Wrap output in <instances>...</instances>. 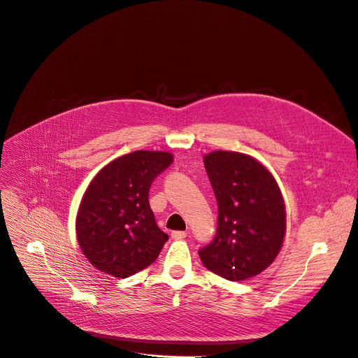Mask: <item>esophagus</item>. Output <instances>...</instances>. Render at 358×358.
<instances>
[{
    "instance_id": "obj_1",
    "label": "esophagus",
    "mask_w": 358,
    "mask_h": 358,
    "mask_svg": "<svg viewBox=\"0 0 358 358\" xmlns=\"http://www.w3.org/2000/svg\"><path fill=\"white\" fill-rule=\"evenodd\" d=\"M187 236L185 231H173L171 232V238L173 239H184Z\"/></svg>"
}]
</instances>
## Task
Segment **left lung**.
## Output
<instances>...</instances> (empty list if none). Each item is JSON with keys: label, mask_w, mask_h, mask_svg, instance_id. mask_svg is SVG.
<instances>
[{"label": "left lung", "mask_w": 358, "mask_h": 358, "mask_svg": "<svg viewBox=\"0 0 358 358\" xmlns=\"http://www.w3.org/2000/svg\"><path fill=\"white\" fill-rule=\"evenodd\" d=\"M203 166L218 202V228L198 250L201 262L232 282L257 276L276 259L286 234L279 185L264 164L242 152L213 151Z\"/></svg>", "instance_id": "obj_1"}]
</instances>
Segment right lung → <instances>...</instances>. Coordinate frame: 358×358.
<instances>
[{
    "label": "right lung",
    "mask_w": 358,
    "mask_h": 358,
    "mask_svg": "<svg viewBox=\"0 0 358 358\" xmlns=\"http://www.w3.org/2000/svg\"><path fill=\"white\" fill-rule=\"evenodd\" d=\"M171 163L170 152L138 150L92 180L78 210L76 236L96 269L124 279L157 259L169 235L156 224L148 191Z\"/></svg>",
    "instance_id": "obj_1"
}]
</instances>
